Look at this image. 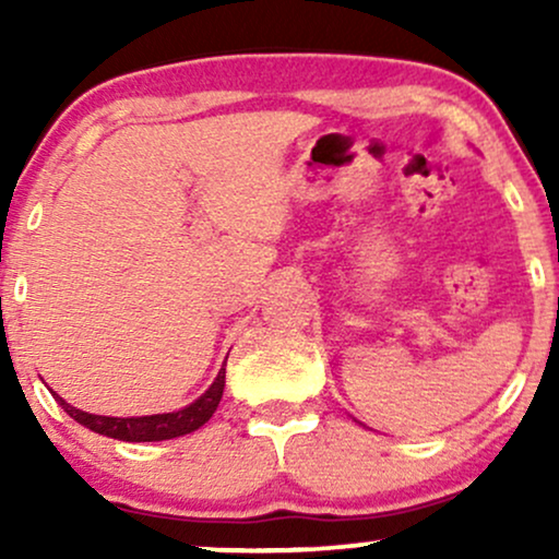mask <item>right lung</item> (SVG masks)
<instances>
[{"instance_id":"1","label":"right lung","mask_w":559,"mask_h":559,"mask_svg":"<svg viewBox=\"0 0 559 559\" xmlns=\"http://www.w3.org/2000/svg\"><path fill=\"white\" fill-rule=\"evenodd\" d=\"M223 386H226V368L217 373L213 386L204 391L197 402H191L189 407L178 409V413L144 415V418H107V415H92L83 413V409L70 407L62 396H55L70 418L79 420L81 426L88 428V431L110 436V439L118 441H165L197 431L199 426H204V423L213 418L217 404H221Z\"/></svg>"}]
</instances>
